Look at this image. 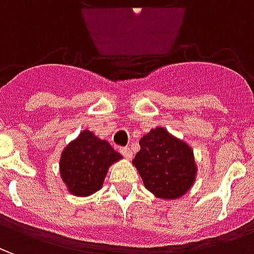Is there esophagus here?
<instances>
[{
  "label": "esophagus",
  "mask_w": 254,
  "mask_h": 254,
  "mask_svg": "<svg viewBox=\"0 0 254 254\" xmlns=\"http://www.w3.org/2000/svg\"><path fill=\"white\" fill-rule=\"evenodd\" d=\"M120 152H121L127 159H132L133 158V154H132V149L130 148H127V147H124V148L120 149Z\"/></svg>",
  "instance_id": "34e87169"
}]
</instances>
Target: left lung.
Here are the masks:
<instances>
[{
    "label": "left lung",
    "mask_w": 254,
    "mask_h": 254,
    "mask_svg": "<svg viewBox=\"0 0 254 254\" xmlns=\"http://www.w3.org/2000/svg\"><path fill=\"white\" fill-rule=\"evenodd\" d=\"M133 166L140 173L144 187L158 198H180L196 180L193 149L160 127L140 138V151Z\"/></svg>",
    "instance_id": "8db88e82"
}]
</instances>
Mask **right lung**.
Returning <instances> with one entry per match:
<instances>
[{
  "label": "right lung",
  "mask_w": 254,
  "mask_h": 254,
  "mask_svg": "<svg viewBox=\"0 0 254 254\" xmlns=\"http://www.w3.org/2000/svg\"><path fill=\"white\" fill-rule=\"evenodd\" d=\"M121 158L106 140L85 129L61 154V178L72 194L91 196L102 188L109 167Z\"/></svg>",
  "instance_id": "1"
}]
</instances>
